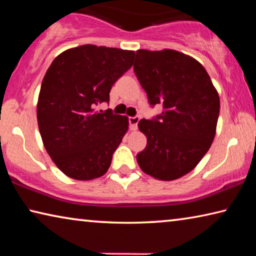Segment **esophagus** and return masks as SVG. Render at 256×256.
I'll use <instances>...</instances> for the list:
<instances>
[{"instance_id":"34e87169","label":"esophagus","mask_w":256,"mask_h":256,"mask_svg":"<svg viewBox=\"0 0 256 256\" xmlns=\"http://www.w3.org/2000/svg\"><path fill=\"white\" fill-rule=\"evenodd\" d=\"M138 120H140V118H138V116H134V118H128L130 128H131L132 131H136V130L138 128Z\"/></svg>"}]
</instances>
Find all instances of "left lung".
I'll return each mask as SVG.
<instances>
[{"label": "left lung", "mask_w": 256, "mask_h": 256, "mask_svg": "<svg viewBox=\"0 0 256 256\" xmlns=\"http://www.w3.org/2000/svg\"><path fill=\"white\" fill-rule=\"evenodd\" d=\"M134 73L151 106H162L138 128L146 146L136 154L146 174L162 180L180 178L196 168L216 136L220 100L206 68L172 50L136 53Z\"/></svg>", "instance_id": "8db88e82"}]
</instances>
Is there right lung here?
<instances>
[{
    "instance_id": "1",
    "label": "right lung",
    "mask_w": 256,
    "mask_h": 256,
    "mask_svg": "<svg viewBox=\"0 0 256 256\" xmlns=\"http://www.w3.org/2000/svg\"><path fill=\"white\" fill-rule=\"evenodd\" d=\"M133 50L82 45L60 53L42 79L38 128L50 158L66 176H102L128 128L126 116L96 110L133 66Z\"/></svg>"
}]
</instances>
